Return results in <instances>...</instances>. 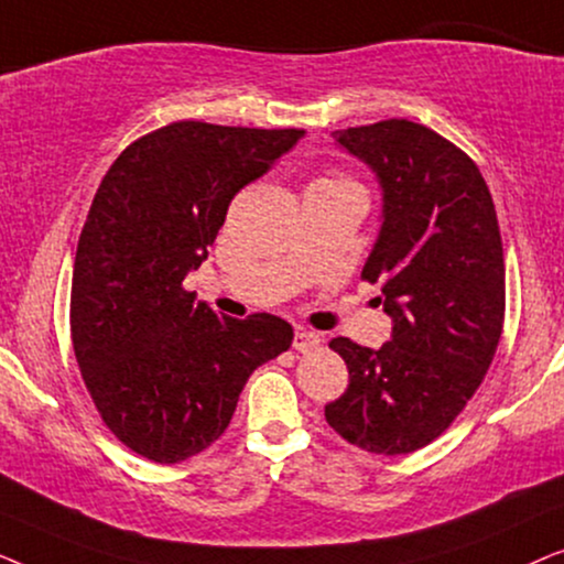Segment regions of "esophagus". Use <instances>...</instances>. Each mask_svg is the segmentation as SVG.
Instances as JSON below:
<instances>
[{"label":"esophagus","instance_id":"1","mask_svg":"<svg viewBox=\"0 0 564 564\" xmlns=\"http://www.w3.org/2000/svg\"><path fill=\"white\" fill-rule=\"evenodd\" d=\"M292 346H295L297 351H313V349H318V346H321V336L313 334V330L297 328L295 338H292Z\"/></svg>","mask_w":564,"mask_h":564}]
</instances>
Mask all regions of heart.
<instances>
[{
	"label": "heart",
	"mask_w": 564,
	"mask_h": 564,
	"mask_svg": "<svg viewBox=\"0 0 564 564\" xmlns=\"http://www.w3.org/2000/svg\"><path fill=\"white\" fill-rule=\"evenodd\" d=\"M311 187H326V189H334V187H357L349 176L344 174H328V176H321V180H315ZM307 187V189H311Z\"/></svg>",
	"instance_id": "obj_1"
}]
</instances>
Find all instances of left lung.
Segmentation results:
<instances>
[{"instance_id": "obj_1", "label": "left lung", "mask_w": 564, "mask_h": 564, "mask_svg": "<svg viewBox=\"0 0 564 564\" xmlns=\"http://www.w3.org/2000/svg\"><path fill=\"white\" fill-rule=\"evenodd\" d=\"M372 169L382 226L361 280L392 318L380 349L330 338L349 388L328 426L372 454H411L442 436L480 388L506 315V264L490 189L465 151L392 118L334 133Z\"/></svg>"}]
</instances>
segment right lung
<instances>
[{"label":"right lung","mask_w":564,"mask_h":564,"mask_svg":"<svg viewBox=\"0 0 564 564\" xmlns=\"http://www.w3.org/2000/svg\"><path fill=\"white\" fill-rule=\"evenodd\" d=\"M303 133L172 122L130 143L91 199L72 280L74 354L107 429L145 459L207 449L253 369L290 349L288 321L218 315L182 282L236 192Z\"/></svg>","instance_id":"right-lung-1"}]
</instances>
